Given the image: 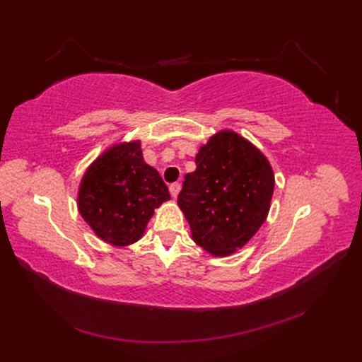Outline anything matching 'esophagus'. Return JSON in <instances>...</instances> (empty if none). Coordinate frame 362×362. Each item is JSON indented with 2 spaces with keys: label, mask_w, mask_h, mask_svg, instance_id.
I'll list each match as a JSON object with an SVG mask.
<instances>
[{
  "label": "esophagus",
  "mask_w": 362,
  "mask_h": 362,
  "mask_svg": "<svg viewBox=\"0 0 362 362\" xmlns=\"http://www.w3.org/2000/svg\"><path fill=\"white\" fill-rule=\"evenodd\" d=\"M180 190H181V184H180V182H173V184H170L169 192H170V194H172V198H177L178 193H180Z\"/></svg>",
  "instance_id": "obj_1"
}]
</instances>
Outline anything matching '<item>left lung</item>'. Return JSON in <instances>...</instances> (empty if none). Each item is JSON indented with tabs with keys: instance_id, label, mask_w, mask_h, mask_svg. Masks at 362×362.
I'll return each instance as SVG.
<instances>
[{
	"instance_id": "obj_1",
	"label": "left lung",
	"mask_w": 362,
	"mask_h": 362,
	"mask_svg": "<svg viewBox=\"0 0 362 362\" xmlns=\"http://www.w3.org/2000/svg\"><path fill=\"white\" fill-rule=\"evenodd\" d=\"M275 175L267 157L235 131L222 129L196 154L178 205L193 242L214 257L233 255L257 234L270 210Z\"/></svg>"
}]
</instances>
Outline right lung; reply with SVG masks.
Here are the masks:
<instances>
[{"instance_id":"right-lung-1","label":"right lung","mask_w":362,"mask_h":362,"mask_svg":"<svg viewBox=\"0 0 362 362\" xmlns=\"http://www.w3.org/2000/svg\"><path fill=\"white\" fill-rule=\"evenodd\" d=\"M169 199L168 185L144 160L140 140H131L105 149L86 169L76 205L98 238L124 247L144 237L156 208Z\"/></svg>"}]
</instances>
